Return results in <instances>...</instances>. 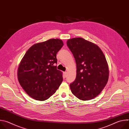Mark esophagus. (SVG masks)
I'll use <instances>...</instances> for the list:
<instances>
[{
	"label": "esophagus",
	"instance_id": "34e87169",
	"mask_svg": "<svg viewBox=\"0 0 129 129\" xmlns=\"http://www.w3.org/2000/svg\"><path fill=\"white\" fill-rule=\"evenodd\" d=\"M63 77L64 78H66L67 77V72H64L63 73Z\"/></svg>",
	"mask_w": 129,
	"mask_h": 129
}]
</instances>
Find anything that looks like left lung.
I'll use <instances>...</instances> for the list:
<instances>
[{
    "label": "left lung",
    "mask_w": 129,
    "mask_h": 129,
    "mask_svg": "<svg viewBox=\"0 0 129 129\" xmlns=\"http://www.w3.org/2000/svg\"><path fill=\"white\" fill-rule=\"evenodd\" d=\"M67 45L77 65L76 80L70 84L71 92L83 101L93 99L108 80L109 68L104 54L98 45L82 38L68 40Z\"/></svg>",
    "instance_id": "left-lung-1"
}]
</instances>
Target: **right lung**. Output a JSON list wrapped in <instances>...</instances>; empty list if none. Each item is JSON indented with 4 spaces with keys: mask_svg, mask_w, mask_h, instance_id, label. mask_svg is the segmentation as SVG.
<instances>
[{
    "mask_svg": "<svg viewBox=\"0 0 129 129\" xmlns=\"http://www.w3.org/2000/svg\"><path fill=\"white\" fill-rule=\"evenodd\" d=\"M63 41L51 39L33 45L26 52L18 69V79L31 98L43 101L53 95L63 81L62 72L57 69V52Z\"/></svg>",
    "mask_w": 129,
    "mask_h": 129,
    "instance_id": "add662e5",
    "label": "right lung"
}]
</instances>
